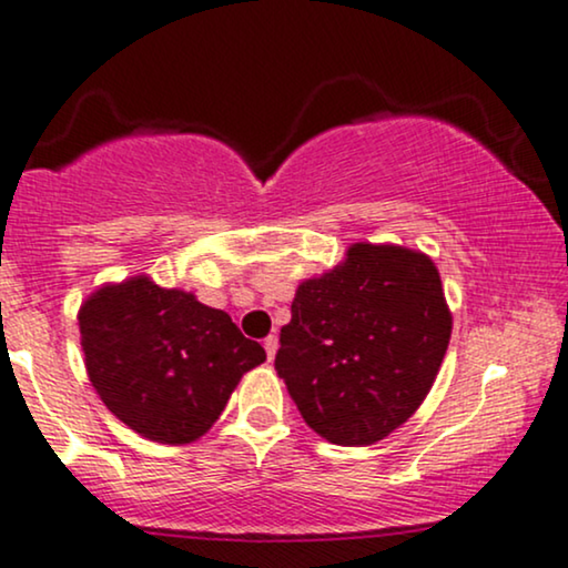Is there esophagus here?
<instances>
[{"label":"esophagus","mask_w":568,"mask_h":568,"mask_svg":"<svg viewBox=\"0 0 568 568\" xmlns=\"http://www.w3.org/2000/svg\"><path fill=\"white\" fill-rule=\"evenodd\" d=\"M277 336H270V338H264V349H266V357L270 359H275V354H277Z\"/></svg>","instance_id":"esophagus-1"}]
</instances>
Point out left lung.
<instances>
[{
    "label": "left lung",
    "mask_w": 568,
    "mask_h": 568,
    "mask_svg": "<svg viewBox=\"0 0 568 568\" xmlns=\"http://www.w3.org/2000/svg\"><path fill=\"white\" fill-rule=\"evenodd\" d=\"M449 336L453 312L432 256L352 243L344 262L296 288L275 371L312 432L362 447L413 418Z\"/></svg>",
    "instance_id": "obj_1"
}]
</instances>
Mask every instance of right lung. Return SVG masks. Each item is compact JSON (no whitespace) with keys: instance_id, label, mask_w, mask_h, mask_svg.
<instances>
[{"instance_id":"add662e5","label":"right lung","mask_w":568,"mask_h":568,"mask_svg":"<svg viewBox=\"0 0 568 568\" xmlns=\"http://www.w3.org/2000/svg\"><path fill=\"white\" fill-rule=\"evenodd\" d=\"M87 375L105 407L159 444H190L266 359L230 314L148 275L105 283L79 310Z\"/></svg>"}]
</instances>
